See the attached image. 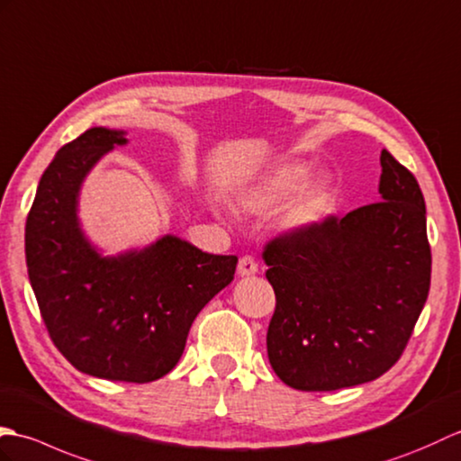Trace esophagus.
Segmentation results:
<instances>
[{"instance_id":"1","label":"esophagus","mask_w":461,"mask_h":461,"mask_svg":"<svg viewBox=\"0 0 461 461\" xmlns=\"http://www.w3.org/2000/svg\"><path fill=\"white\" fill-rule=\"evenodd\" d=\"M258 272V262L252 257H242L239 260V274L240 276H254Z\"/></svg>"}]
</instances>
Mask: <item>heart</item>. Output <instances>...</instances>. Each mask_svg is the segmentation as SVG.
I'll use <instances>...</instances> for the list:
<instances>
[{"label":"heart","instance_id":"b5f03b06","mask_svg":"<svg viewBox=\"0 0 461 461\" xmlns=\"http://www.w3.org/2000/svg\"><path fill=\"white\" fill-rule=\"evenodd\" d=\"M310 167L300 161H285L266 171L242 195V204L252 211L278 209L285 200L284 222L288 229H310L320 222L335 203L330 179H308Z\"/></svg>","mask_w":461,"mask_h":461}]
</instances>
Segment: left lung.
Masks as SVG:
<instances>
[{
  "mask_svg": "<svg viewBox=\"0 0 461 461\" xmlns=\"http://www.w3.org/2000/svg\"><path fill=\"white\" fill-rule=\"evenodd\" d=\"M381 201L266 244L276 310L274 373L298 391L375 381L401 359L430 290L426 204L416 177L381 151Z\"/></svg>",
  "mask_w": 461,
  "mask_h": 461,
  "instance_id": "1",
  "label": "left lung"
}]
</instances>
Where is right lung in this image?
Returning <instances> with one entry per match:
<instances>
[{"instance_id": "add662e5", "label": "right lung", "mask_w": 461, "mask_h": 461, "mask_svg": "<svg viewBox=\"0 0 461 461\" xmlns=\"http://www.w3.org/2000/svg\"><path fill=\"white\" fill-rule=\"evenodd\" d=\"M124 130L90 128L63 146L39 181L25 224L31 288L57 349L80 373L151 383L181 359L197 313L229 285L237 257L166 234L104 257L78 221L83 181Z\"/></svg>"}]
</instances>
